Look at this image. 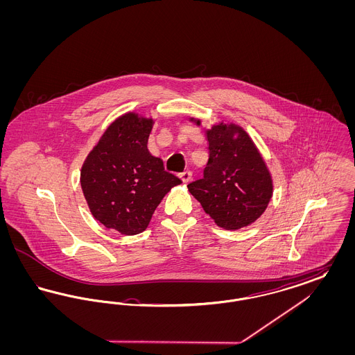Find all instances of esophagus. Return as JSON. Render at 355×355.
<instances>
[{"instance_id": "esophagus-1", "label": "esophagus", "mask_w": 355, "mask_h": 355, "mask_svg": "<svg viewBox=\"0 0 355 355\" xmlns=\"http://www.w3.org/2000/svg\"><path fill=\"white\" fill-rule=\"evenodd\" d=\"M191 175H193V173H191L190 170H185V171H182V173L180 174V178L182 180V182L187 184V182L191 180Z\"/></svg>"}]
</instances>
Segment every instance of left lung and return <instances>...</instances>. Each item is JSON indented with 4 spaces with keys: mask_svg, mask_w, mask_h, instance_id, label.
Listing matches in <instances>:
<instances>
[{
    "mask_svg": "<svg viewBox=\"0 0 355 355\" xmlns=\"http://www.w3.org/2000/svg\"><path fill=\"white\" fill-rule=\"evenodd\" d=\"M194 121L201 125L200 119ZM206 137L209 161L203 177L187 189L220 227L236 230L249 226L270 202L269 169L241 126L218 123L206 130Z\"/></svg>",
    "mask_w": 355,
    "mask_h": 355,
    "instance_id": "obj_1",
    "label": "left lung"
}]
</instances>
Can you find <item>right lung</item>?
Instances as JSON below:
<instances>
[{
    "label": "right lung",
    "instance_id": "1",
    "mask_svg": "<svg viewBox=\"0 0 355 355\" xmlns=\"http://www.w3.org/2000/svg\"><path fill=\"white\" fill-rule=\"evenodd\" d=\"M153 123L137 113L121 116L81 169V187L93 217L125 236L142 233L170 189L182 182L148 150Z\"/></svg>",
    "mask_w": 355,
    "mask_h": 355
}]
</instances>
